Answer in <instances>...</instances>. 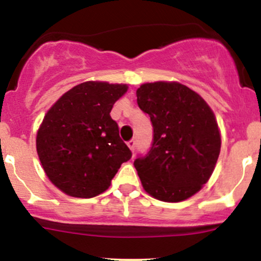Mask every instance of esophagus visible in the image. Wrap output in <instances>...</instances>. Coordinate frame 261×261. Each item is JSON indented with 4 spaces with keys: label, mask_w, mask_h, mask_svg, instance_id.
<instances>
[{
    "label": "esophagus",
    "mask_w": 261,
    "mask_h": 261,
    "mask_svg": "<svg viewBox=\"0 0 261 261\" xmlns=\"http://www.w3.org/2000/svg\"><path fill=\"white\" fill-rule=\"evenodd\" d=\"M127 146L128 147H130V150H131V151H135V147H136V141L135 140H134V139H133V140H130V141H128V143H127Z\"/></svg>",
    "instance_id": "esophagus-1"
}]
</instances>
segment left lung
<instances>
[{
	"label": "left lung",
	"mask_w": 261,
	"mask_h": 261,
	"mask_svg": "<svg viewBox=\"0 0 261 261\" xmlns=\"http://www.w3.org/2000/svg\"><path fill=\"white\" fill-rule=\"evenodd\" d=\"M136 97L154 128L149 152L134 162L141 184L159 201H184L215 170L221 150L215 114L197 92L178 82L144 83Z\"/></svg>",
	"instance_id": "obj_1"
}]
</instances>
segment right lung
I'll return each mask as SVG.
<instances>
[{
    "instance_id": "right-lung-1",
    "label": "right lung",
    "mask_w": 261,
    "mask_h": 261,
    "mask_svg": "<svg viewBox=\"0 0 261 261\" xmlns=\"http://www.w3.org/2000/svg\"><path fill=\"white\" fill-rule=\"evenodd\" d=\"M127 84L89 81L65 92L44 116L36 151L46 177L65 194L103 193L131 151L110 116Z\"/></svg>"
}]
</instances>
